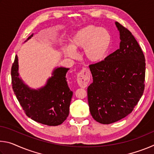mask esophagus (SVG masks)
<instances>
[{"instance_id": "obj_1", "label": "esophagus", "mask_w": 154, "mask_h": 154, "mask_svg": "<svg viewBox=\"0 0 154 154\" xmlns=\"http://www.w3.org/2000/svg\"><path fill=\"white\" fill-rule=\"evenodd\" d=\"M90 80V71L87 68H83L77 75V83L81 88H85L88 86Z\"/></svg>"}]
</instances>
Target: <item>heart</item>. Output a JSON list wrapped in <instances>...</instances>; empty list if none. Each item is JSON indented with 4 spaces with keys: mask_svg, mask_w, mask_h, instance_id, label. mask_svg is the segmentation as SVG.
<instances>
[{
    "mask_svg": "<svg viewBox=\"0 0 154 154\" xmlns=\"http://www.w3.org/2000/svg\"><path fill=\"white\" fill-rule=\"evenodd\" d=\"M111 43V35L107 30L88 26L75 34L70 41V47H66L64 52L66 56L74 58L77 56V49L83 48L85 59L97 63L105 58Z\"/></svg>",
    "mask_w": 154,
    "mask_h": 154,
    "instance_id": "1",
    "label": "heart"
}]
</instances>
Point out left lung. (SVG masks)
<instances>
[{"instance_id": "1", "label": "left lung", "mask_w": 154, "mask_h": 154, "mask_svg": "<svg viewBox=\"0 0 154 154\" xmlns=\"http://www.w3.org/2000/svg\"><path fill=\"white\" fill-rule=\"evenodd\" d=\"M119 48L90 64L93 82L88 88L90 111L96 122L109 124L133 111L145 89V59L130 31L118 22Z\"/></svg>"}]
</instances>
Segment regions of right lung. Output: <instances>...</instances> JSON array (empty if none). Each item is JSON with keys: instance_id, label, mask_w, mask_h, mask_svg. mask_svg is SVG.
Masks as SVG:
<instances>
[{"instance_id": "right-lung-1", "label": "right lung", "mask_w": 154, "mask_h": 154, "mask_svg": "<svg viewBox=\"0 0 154 154\" xmlns=\"http://www.w3.org/2000/svg\"><path fill=\"white\" fill-rule=\"evenodd\" d=\"M32 36L33 34L27 41ZM69 70L64 67L56 68L45 86L37 90L32 89L19 76L18 58L15 56L11 71L12 88L28 118L51 126H58L66 120L72 96L66 78Z\"/></svg>"}]
</instances>
